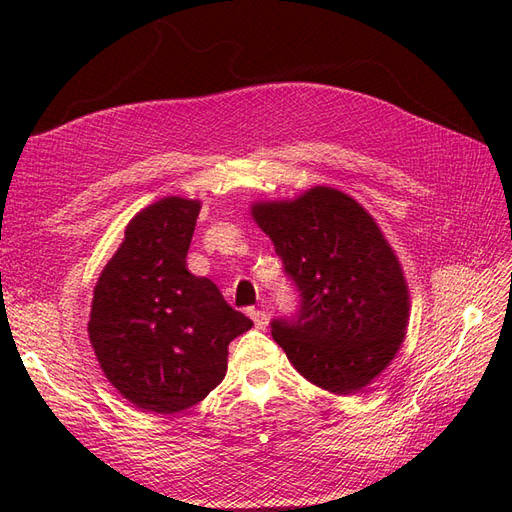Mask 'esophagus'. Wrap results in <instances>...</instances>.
Segmentation results:
<instances>
[{"instance_id": "obj_1", "label": "esophagus", "mask_w": 512, "mask_h": 512, "mask_svg": "<svg viewBox=\"0 0 512 512\" xmlns=\"http://www.w3.org/2000/svg\"><path fill=\"white\" fill-rule=\"evenodd\" d=\"M250 318L254 320L256 329H265L269 324V314L265 312V309H250Z\"/></svg>"}]
</instances>
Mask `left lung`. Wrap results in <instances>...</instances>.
Masks as SVG:
<instances>
[{"label": "left lung", "instance_id": "obj_1", "mask_svg": "<svg viewBox=\"0 0 512 512\" xmlns=\"http://www.w3.org/2000/svg\"><path fill=\"white\" fill-rule=\"evenodd\" d=\"M252 218L301 292L297 316L271 322L273 339L320 389L361 391L395 359L410 318L404 269L380 226L327 185L254 203Z\"/></svg>", "mask_w": 512, "mask_h": 512}]
</instances>
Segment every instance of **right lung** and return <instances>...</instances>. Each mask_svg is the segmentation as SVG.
I'll list each match as a JSON object with an SVG mask.
<instances>
[{"label":"right lung","instance_id":"obj_1","mask_svg":"<svg viewBox=\"0 0 512 512\" xmlns=\"http://www.w3.org/2000/svg\"><path fill=\"white\" fill-rule=\"evenodd\" d=\"M200 200L166 196L138 211L94 288L89 342L136 408L175 414L203 401L228 367V344L254 327L207 277L188 271Z\"/></svg>","mask_w":512,"mask_h":512}]
</instances>
